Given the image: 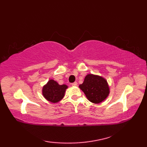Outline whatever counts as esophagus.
Segmentation results:
<instances>
[{
    "instance_id": "obj_1",
    "label": "esophagus",
    "mask_w": 147,
    "mask_h": 147,
    "mask_svg": "<svg viewBox=\"0 0 147 147\" xmlns=\"http://www.w3.org/2000/svg\"><path fill=\"white\" fill-rule=\"evenodd\" d=\"M71 85H72V86H77L78 83H77V82H74V83H72Z\"/></svg>"
}]
</instances>
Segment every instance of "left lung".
<instances>
[{"label":"left lung","mask_w":147,"mask_h":147,"mask_svg":"<svg viewBox=\"0 0 147 147\" xmlns=\"http://www.w3.org/2000/svg\"><path fill=\"white\" fill-rule=\"evenodd\" d=\"M79 87L88 100L94 104H99L105 100L110 92L107 80L102 76L92 74H87Z\"/></svg>","instance_id":"left-lung-1"}]
</instances>
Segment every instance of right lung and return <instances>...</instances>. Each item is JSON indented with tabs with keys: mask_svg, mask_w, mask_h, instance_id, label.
I'll list each match as a JSON object with an SVG mask.
<instances>
[{
	"mask_svg": "<svg viewBox=\"0 0 147 147\" xmlns=\"http://www.w3.org/2000/svg\"><path fill=\"white\" fill-rule=\"evenodd\" d=\"M67 86L59 85L54 80H50L42 89V94L46 100L52 103H57L63 98Z\"/></svg>",
	"mask_w": 147,
	"mask_h": 147,
	"instance_id": "obj_1",
	"label": "right lung"
}]
</instances>
